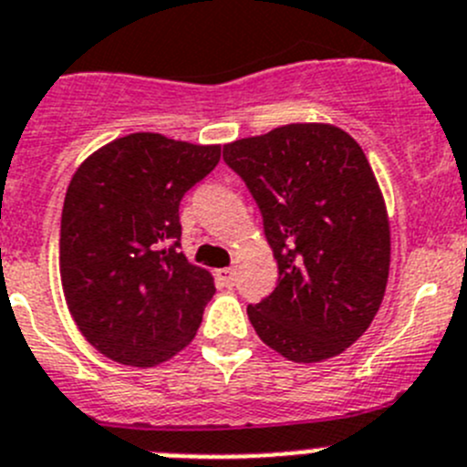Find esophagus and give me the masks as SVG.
I'll return each instance as SVG.
<instances>
[{
	"label": "esophagus",
	"instance_id": "1",
	"mask_svg": "<svg viewBox=\"0 0 467 467\" xmlns=\"http://www.w3.org/2000/svg\"><path fill=\"white\" fill-rule=\"evenodd\" d=\"M216 276H219L221 285H225V287H233L234 285V269H230V267L219 269V272H216Z\"/></svg>",
	"mask_w": 467,
	"mask_h": 467
}]
</instances>
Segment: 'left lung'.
Here are the masks:
<instances>
[{
    "mask_svg": "<svg viewBox=\"0 0 467 467\" xmlns=\"http://www.w3.org/2000/svg\"><path fill=\"white\" fill-rule=\"evenodd\" d=\"M263 213L278 283L248 320L293 361L341 355L368 329L389 276L385 200L361 147L329 124H287L223 147Z\"/></svg>",
    "mask_w": 467,
    "mask_h": 467,
    "instance_id": "left-lung-1",
    "label": "left lung"
}]
</instances>
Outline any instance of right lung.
I'll return each instance as SVG.
<instances>
[{"label":"right lung","mask_w":467,"mask_h":467,"mask_svg":"<svg viewBox=\"0 0 467 467\" xmlns=\"http://www.w3.org/2000/svg\"><path fill=\"white\" fill-rule=\"evenodd\" d=\"M219 159V145L130 133L76 170L59 272L78 329L101 355L156 366L195 337L216 287L180 251V202Z\"/></svg>","instance_id":"right-lung-1"}]
</instances>
